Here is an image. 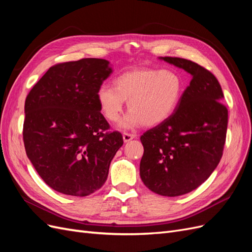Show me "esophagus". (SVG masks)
<instances>
[{
  "label": "esophagus",
  "mask_w": 252,
  "mask_h": 252,
  "mask_svg": "<svg viewBox=\"0 0 252 252\" xmlns=\"http://www.w3.org/2000/svg\"><path fill=\"white\" fill-rule=\"evenodd\" d=\"M135 138V134H132V133H127V132H124L123 133V140L125 143L131 141L132 139Z\"/></svg>",
  "instance_id": "obj_1"
}]
</instances>
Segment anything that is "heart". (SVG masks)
Returning <instances> with one entry per match:
<instances>
[{"label":"heart","mask_w":252,"mask_h":252,"mask_svg":"<svg viewBox=\"0 0 252 252\" xmlns=\"http://www.w3.org/2000/svg\"><path fill=\"white\" fill-rule=\"evenodd\" d=\"M113 86L102 85L97 89V103L106 119L118 122L128 100L130 111L121 122L123 129L161 124L177 109L184 93L183 79L173 69L126 71L113 80Z\"/></svg>","instance_id":"1"}]
</instances>
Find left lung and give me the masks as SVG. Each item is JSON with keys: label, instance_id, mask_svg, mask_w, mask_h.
<instances>
[{"label": "left lung", "instance_id": "obj_1", "mask_svg": "<svg viewBox=\"0 0 252 252\" xmlns=\"http://www.w3.org/2000/svg\"><path fill=\"white\" fill-rule=\"evenodd\" d=\"M159 59L192 79L171 116L141 136L140 175L151 191L179 196L199 187L217 168L226 141L228 110L210 71L186 59Z\"/></svg>", "mask_w": 252, "mask_h": 252}]
</instances>
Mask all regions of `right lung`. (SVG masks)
Masks as SVG:
<instances>
[{"label": "right lung", "mask_w": 252, "mask_h": 252, "mask_svg": "<svg viewBox=\"0 0 252 252\" xmlns=\"http://www.w3.org/2000/svg\"><path fill=\"white\" fill-rule=\"evenodd\" d=\"M111 72L103 59L57 64L26 97V155L43 181L58 192L86 196L100 189L123 145L119 131H107L109 124L96 98Z\"/></svg>", "instance_id": "1"}]
</instances>
